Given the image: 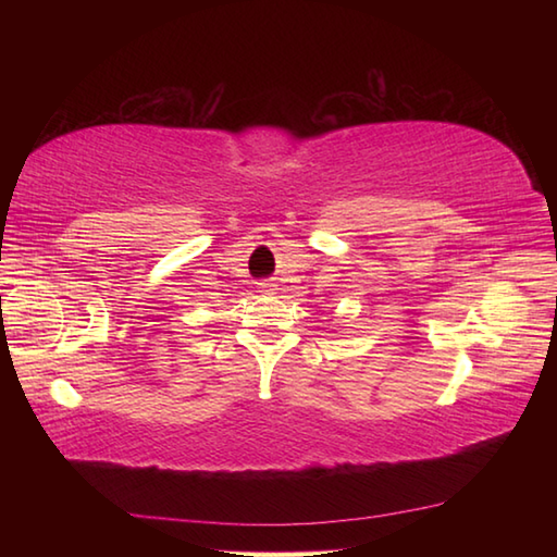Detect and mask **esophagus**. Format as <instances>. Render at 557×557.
Masks as SVG:
<instances>
[{"instance_id": "1", "label": "esophagus", "mask_w": 557, "mask_h": 557, "mask_svg": "<svg viewBox=\"0 0 557 557\" xmlns=\"http://www.w3.org/2000/svg\"><path fill=\"white\" fill-rule=\"evenodd\" d=\"M258 289L263 292V294H272V289H275V285H272V282H260Z\"/></svg>"}]
</instances>
